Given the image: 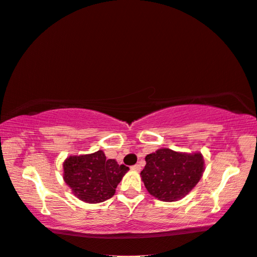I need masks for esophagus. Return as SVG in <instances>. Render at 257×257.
<instances>
[{
	"mask_svg": "<svg viewBox=\"0 0 257 257\" xmlns=\"http://www.w3.org/2000/svg\"><path fill=\"white\" fill-rule=\"evenodd\" d=\"M132 170H133V171H136V172H139V171H141V165H139V164H136V165L132 166Z\"/></svg>",
	"mask_w": 257,
	"mask_h": 257,
	"instance_id": "obj_1",
	"label": "esophagus"
}]
</instances>
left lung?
Listing matches in <instances>:
<instances>
[{"mask_svg": "<svg viewBox=\"0 0 257 257\" xmlns=\"http://www.w3.org/2000/svg\"><path fill=\"white\" fill-rule=\"evenodd\" d=\"M147 165L141 172L147 190L164 202L181 200L200 181L204 172L201 152H177L159 149L145 157Z\"/></svg>", "mask_w": 257, "mask_h": 257, "instance_id": "left-lung-1", "label": "left lung"}]
</instances>
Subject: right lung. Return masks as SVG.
<instances>
[{"instance_id": "obj_1", "label": "right lung", "mask_w": 257, "mask_h": 257, "mask_svg": "<svg viewBox=\"0 0 257 257\" xmlns=\"http://www.w3.org/2000/svg\"><path fill=\"white\" fill-rule=\"evenodd\" d=\"M129 167L106 159L99 150L90 155L70 156L63 163V180L74 195L85 203H100L115 194Z\"/></svg>"}]
</instances>
